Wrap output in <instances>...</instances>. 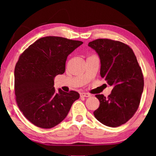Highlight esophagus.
<instances>
[{
  "mask_svg": "<svg viewBox=\"0 0 156 156\" xmlns=\"http://www.w3.org/2000/svg\"><path fill=\"white\" fill-rule=\"evenodd\" d=\"M80 97H90V94H89L88 93H86V92H82V93H80Z\"/></svg>",
  "mask_w": 156,
  "mask_h": 156,
  "instance_id": "1",
  "label": "esophagus"
}]
</instances>
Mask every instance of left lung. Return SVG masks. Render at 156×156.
Wrapping results in <instances>:
<instances>
[{
	"instance_id": "left-lung-1",
	"label": "left lung",
	"mask_w": 156,
	"mask_h": 156,
	"mask_svg": "<svg viewBox=\"0 0 156 156\" xmlns=\"http://www.w3.org/2000/svg\"><path fill=\"white\" fill-rule=\"evenodd\" d=\"M101 60L100 74L112 87L105 97L97 94L100 106L94 112L97 120L111 127L125 123L137 110L144 90V77L133 50L123 43L98 39L88 43Z\"/></svg>"
}]
</instances>
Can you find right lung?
Returning a JSON list of instances; mask_svg holds the SVG:
<instances>
[{
	"label": "right lung",
	"instance_id": "1",
	"mask_svg": "<svg viewBox=\"0 0 156 156\" xmlns=\"http://www.w3.org/2000/svg\"><path fill=\"white\" fill-rule=\"evenodd\" d=\"M83 42L49 36L31 44L15 68V92L20 110L33 124L50 129L64 120L80 98L76 91L54 87L55 76L64 74L68 56Z\"/></svg>",
	"mask_w": 156,
	"mask_h": 156
}]
</instances>
